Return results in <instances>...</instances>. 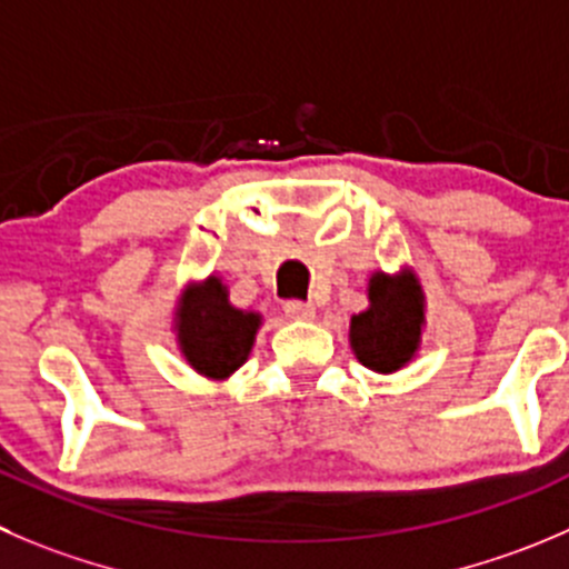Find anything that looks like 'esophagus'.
<instances>
[{
  "mask_svg": "<svg viewBox=\"0 0 569 569\" xmlns=\"http://www.w3.org/2000/svg\"><path fill=\"white\" fill-rule=\"evenodd\" d=\"M286 317L289 319H313V313H317V308L311 306V302H300V300H289L283 306Z\"/></svg>",
  "mask_w": 569,
  "mask_h": 569,
  "instance_id": "1",
  "label": "esophagus"
}]
</instances>
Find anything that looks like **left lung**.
Masks as SVG:
<instances>
[{
    "instance_id": "obj_1",
    "label": "left lung",
    "mask_w": 569,
    "mask_h": 569,
    "mask_svg": "<svg viewBox=\"0 0 569 569\" xmlns=\"http://www.w3.org/2000/svg\"><path fill=\"white\" fill-rule=\"evenodd\" d=\"M369 306L350 317V347L358 361L380 375L406 367L419 352L425 325V295L413 269L397 274L372 272Z\"/></svg>"
}]
</instances>
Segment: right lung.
<instances>
[{"instance_id": "1", "label": "right lung", "mask_w": 569, "mask_h": 569, "mask_svg": "<svg viewBox=\"0 0 569 569\" xmlns=\"http://www.w3.org/2000/svg\"><path fill=\"white\" fill-rule=\"evenodd\" d=\"M261 313L230 302L222 278L189 283L174 308V333L186 363L211 380H224L250 358Z\"/></svg>"}]
</instances>
